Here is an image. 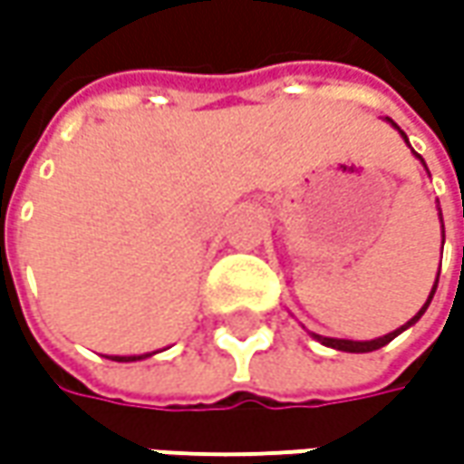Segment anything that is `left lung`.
Instances as JSON below:
<instances>
[{"label": "left lung", "instance_id": "left-lung-1", "mask_svg": "<svg viewBox=\"0 0 464 464\" xmlns=\"http://www.w3.org/2000/svg\"><path fill=\"white\" fill-rule=\"evenodd\" d=\"M387 121H390V118H387ZM390 123H392V121H390ZM392 126H395V123H392ZM395 129H398V126H395ZM398 131H401V129H398ZM401 134H402V131H401ZM402 139L408 141V136H405V134H402ZM437 281H439V278H437ZM437 281H434V289H431V295H429V299H426V304L420 307L419 314H416L413 320H408V323H405L402 328L392 330V333H387V335H382V338H374V341H346V338H323V335H314V338H317L320 343H325V346L338 348V351H348V353H366V351H377V348L387 346V343H390V341H392V338H395L398 333H402L405 328H411V325H413V323L419 320L420 314L426 312L429 302H431V296H434V292H437Z\"/></svg>", "mask_w": 464, "mask_h": 464}]
</instances>
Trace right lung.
Masks as SVG:
<instances>
[{"label":"right lung","mask_w":464,"mask_h":464,"mask_svg":"<svg viewBox=\"0 0 464 464\" xmlns=\"http://www.w3.org/2000/svg\"><path fill=\"white\" fill-rule=\"evenodd\" d=\"M147 356V353H144ZM144 356H113L116 362H136V359H144Z\"/></svg>","instance_id":"obj_1"}]
</instances>
